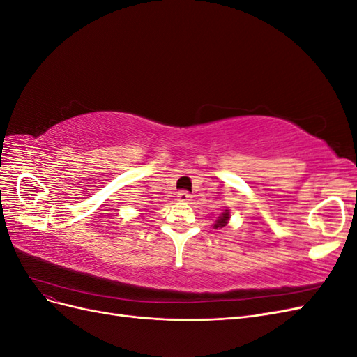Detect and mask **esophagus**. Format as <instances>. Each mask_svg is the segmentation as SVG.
Here are the masks:
<instances>
[{
    "label": "esophagus",
    "instance_id": "1",
    "mask_svg": "<svg viewBox=\"0 0 357 357\" xmlns=\"http://www.w3.org/2000/svg\"><path fill=\"white\" fill-rule=\"evenodd\" d=\"M190 198H192V197L189 195L188 192H185V190L177 193V201H180V202H189V201H190Z\"/></svg>",
    "mask_w": 357,
    "mask_h": 357
}]
</instances>
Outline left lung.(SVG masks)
Here are the masks:
<instances>
[{"label": "left lung", "instance_id": "1", "mask_svg": "<svg viewBox=\"0 0 357 357\" xmlns=\"http://www.w3.org/2000/svg\"><path fill=\"white\" fill-rule=\"evenodd\" d=\"M229 220H231V211H229L228 207H226V210H223L219 215H215V220H214L213 228L214 229H222V228H225L226 225L229 223Z\"/></svg>", "mask_w": 357, "mask_h": 357}]
</instances>
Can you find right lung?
I'll return each mask as SVG.
<instances>
[{
	"label": "right lung",
	"instance_id": "1",
	"mask_svg": "<svg viewBox=\"0 0 357 357\" xmlns=\"http://www.w3.org/2000/svg\"><path fill=\"white\" fill-rule=\"evenodd\" d=\"M142 214H143V213H142ZM142 218H143V215H142Z\"/></svg>",
	"mask_w": 357,
	"mask_h": 357
}]
</instances>
